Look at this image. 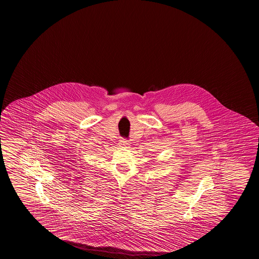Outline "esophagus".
Returning <instances> with one entry per match:
<instances>
[{"label": "esophagus", "mask_w": 259, "mask_h": 259, "mask_svg": "<svg viewBox=\"0 0 259 259\" xmlns=\"http://www.w3.org/2000/svg\"><path fill=\"white\" fill-rule=\"evenodd\" d=\"M120 142H121V144H122L124 147H127V146H129V145H130V142H129V141H127L125 139H122Z\"/></svg>", "instance_id": "1"}]
</instances>
